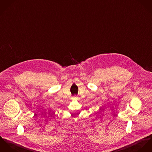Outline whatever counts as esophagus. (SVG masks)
<instances>
[{
  "instance_id": "34e87169",
  "label": "esophagus",
  "mask_w": 152,
  "mask_h": 152,
  "mask_svg": "<svg viewBox=\"0 0 152 152\" xmlns=\"http://www.w3.org/2000/svg\"><path fill=\"white\" fill-rule=\"evenodd\" d=\"M74 99H75V98H74Z\"/></svg>"
}]
</instances>
